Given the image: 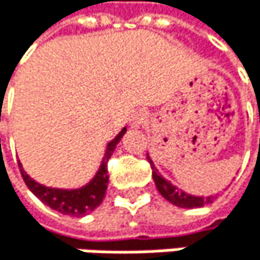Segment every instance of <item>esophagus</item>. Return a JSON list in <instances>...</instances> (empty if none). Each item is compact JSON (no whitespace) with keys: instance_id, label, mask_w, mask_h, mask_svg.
<instances>
[{"instance_id":"obj_1","label":"esophagus","mask_w":260,"mask_h":260,"mask_svg":"<svg viewBox=\"0 0 260 260\" xmlns=\"http://www.w3.org/2000/svg\"><path fill=\"white\" fill-rule=\"evenodd\" d=\"M146 119H147L146 113H136V114L133 116V124L138 127V125H141V124H144V122H146Z\"/></svg>"}]
</instances>
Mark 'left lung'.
Here are the masks:
<instances>
[{"label": "left lung", "mask_w": 260, "mask_h": 260, "mask_svg": "<svg viewBox=\"0 0 260 260\" xmlns=\"http://www.w3.org/2000/svg\"><path fill=\"white\" fill-rule=\"evenodd\" d=\"M147 159H149L150 167H152V177L155 180V186H156V189L159 190V193H161V196L167 202H171L172 205L180 206V208H202V206H205V205H208V203H211L214 200L212 196L211 197H196V196H190V193H186L184 190H180L171 181H167L166 178L161 177V174L158 172V169L155 167V164H153V161L150 159L149 155H147Z\"/></svg>", "instance_id": "obj_1"}]
</instances>
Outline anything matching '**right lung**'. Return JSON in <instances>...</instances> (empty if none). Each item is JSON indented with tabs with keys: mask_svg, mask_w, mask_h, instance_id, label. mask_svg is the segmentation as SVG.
I'll return each mask as SVG.
<instances>
[{
	"mask_svg": "<svg viewBox=\"0 0 260 260\" xmlns=\"http://www.w3.org/2000/svg\"><path fill=\"white\" fill-rule=\"evenodd\" d=\"M127 132V128H122L119 132V135H116V138L113 141L108 142L107 150H105V156L102 159V164L99 167L98 174L94 175V178L89 181L88 184H85L83 187L79 189H55V187H46L40 183L34 181L24 171L23 166L20 164V172L21 177L26 183V186L30 189V192L37 199H40L45 205H48L49 208L67 214V215H74V217H82L86 215L89 212H93L98 206H101L105 192H107V186H108V171H107V162L111 158L116 144L121 141V138L124 136V133Z\"/></svg>",
	"mask_w": 260,
	"mask_h": 260,
	"instance_id": "add662e5",
	"label": "right lung"
}]
</instances>
